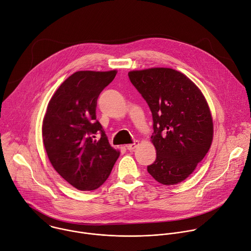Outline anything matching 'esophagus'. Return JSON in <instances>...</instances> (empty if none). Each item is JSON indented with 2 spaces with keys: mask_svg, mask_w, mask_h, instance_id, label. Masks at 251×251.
I'll list each match as a JSON object with an SVG mask.
<instances>
[{
  "mask_svg": "<svg viewBox=\"0 0 251 251\" xmlns=\"http://www.w3.org/2000/svg\"><path fill=\"white\" fill-rule=\"evenodd\" d=\"M138 144H139V141L135 140L134 142H132V143H130V144H127V145H126V149L129 150V151H131V150H133Z\"/></svg>",
  "mask_w": 251,
  "mask_h": 251,
  "instance_id": "34e87169",
  "label": "esophagus"
}]
</instances>
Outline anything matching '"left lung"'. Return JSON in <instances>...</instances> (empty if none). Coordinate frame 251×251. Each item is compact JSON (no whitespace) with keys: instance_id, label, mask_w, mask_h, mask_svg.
Instances as JSON below:
<instances>
[{"instance_id":"left-lung-1","label":"left lung","mask_w":251,"mask_h":251,"mask_svg":"<svg viewBox=\"0 0 251 251\" xmlns=\"http://www.w3.org/2000/svg\"><path fill=\"white\" fill-rule=\"evenodd\" d=\"M128 77L152 114L156 159L147 171L163 185L178 184L212 144L214 126L206 99L186 75L171 68L130 71Z\"/></svg>"}]
</instances>
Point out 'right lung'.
<instances>
[{
    "instance_id": "1",
    "label": "right lung",
    "mask_w": 251,
    "mask_h": 251,
    "mask_svg": "<svg viewBox=\"0 0 251 251\" xmlns=\"http://www.w3.org/2000/svg\"><path fill=\"white\" fill-rule=\"evenodd\" d=\"M116 75L117 70L75 72L59 86L46 109L42 138L48 159L81 191L102 186L120 156L96 119L98 97Z\"/></svg>"
}]
</instances>
